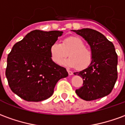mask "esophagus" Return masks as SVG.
<instances>
[{
	"mask_svg": "<svg viewBox=\"0 0 125 125\" xmlns=\"http://www.w3.org/2000/svg\"><path fill=\"white\" fill-rule=\"evenodd\" d=\"M68 74L70 76H72V75L73 74V72L72 71H70V70H68Z\"/></svg>",
	"mask_w": 125,
	"mask_h": 125,
	"instance_id": "esophagus-1",
	"label": "esophagus"
}]
</instances>
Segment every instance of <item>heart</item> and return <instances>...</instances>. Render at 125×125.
<instances>
[{"mask_svg":"<svg viewBox=\"0 0 125 125\" xmlns=\"http://www.w3.org/2000/svg\"><path fill=\"white\" fill-rule=\"evenodd\" d=\"M68 53L70 57L64 60L62 64L69 68L78 67L83 70L87 68L92 62L91 51L84 47L83 41L78 37H69L63 41L62 44L55 42L51 46V57L56 63H60Z\"/></svg>","mask_w":125,"mask_h":125,"instance_id":"1","label":"heart"}]
</instances>
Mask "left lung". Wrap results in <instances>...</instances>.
I'll list each match as a JSON object with an SVG mask.
<instances>
[{
	"mask_svg": "<svg viewBox=\"0 0 125 125\" xmlns=\"http://www.w3.org/2000/svg\"><path fill=\"white\" fill-rule=\"evenodd\" d=\"M87 42L93 59L87 68L74 72L83 79V86L76 90L81 99L91 101L111 93L117 80L118 56L112 42L97 30L90 28L72 30Z\"/></svg>",
	"mask_w": 125,
	"mask_h": 125,
	"instance_id": "left-lung-1",
	"label": "left lung"
}]
</instances>
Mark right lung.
Here are the masks:
<instances>
[{"label":"right lung","mask_w":125,"mask_h":125,"mask_svg":"<svg viewBox=\"0 0 125 125\" xmlns=\"http://www.w3.org/2000/svg\"><path fill=\"white\" fill-rule=\"evenodd\" d=\"M63 31L35 30L14 44L8 55L6 77L11 91L28 102H41L53 93L59 80L67 77L66 69L51 59L50 47Z\"/></svg>","instance_id":"add662e5"}]
</instances>
